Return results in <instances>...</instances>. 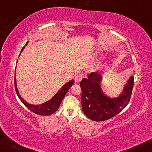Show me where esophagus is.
<instances>
[{
	"label": "esophagus",
	"mask_w": 152,
	"mask_h": 152,
	"mask_svg": "<svg viewBox=\"0 0 152 152\" xmlns=\"http://www.w3.org/2000/svg\"><path fill=\"white\" fill-rule=\"evenodd\" d=\"M83 75L79 74L75 76V83H79L81 81V79H83Z\"/></svg>",
	"instance_id": "1"
}]
</instances>
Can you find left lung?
<instances>
[{
  "label": "left lung",
  "mask_w": 152,
  "mask_h": 152,
  "mask_svg": "<svg viewBox=\"0 0 152 152\" xmlns=\"http://www.w3.org/2000/svg\"><path fill=\"white\" fill-rule=\"evenodd\" d=\"M102 79L100 72H93L80 82L83 112L90 120L96 122L109 120L120 113L128 104L134 85V77L131 76L121 94L117 97H111L102 90Z\"/></svg>",
  "instance_id": "8db88e82"
}]
</instances>
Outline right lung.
I'll use <instances>...</instances> for the list:
<instances>
[{
  "instance_id": "right-lung-1",
  "label": "right lung",
  "mask_w": 152,
  "mask_h": 152,
  "mask_svg": "<svg viewBox=\"0 0 152 152\" xmlns=\"http://www.w3.org/2000/svg\"><path fill=\"white\" fill-rule=\"evenodd\" d=\"M28 43V41L27 42L25 46ZM25 46L23 47L22 50L21 51V53H22V51L24 50V49L25 48ZM74 82H75L74 79H71V80L69 81V82H67L65 83L64 85H63L62 87L58 91L56 94L53 96L50 100H48V101L39 104H32L28 103V102H27L26 101H25V100L23 99L22 96H20L18 90L17 83H16L15 74V88L16 93H17L19 99H20L21 101L22 102V103L24 104L28 109H30V110L33 112V113L38 114V115H50L51 114H52L54 113V112L56 111L58 109V107H59L60 103L62 102L63 99H64V96L66 95V92H68V90L70 89V88L73 85Z\"/></svg>"
}]
</instances>
